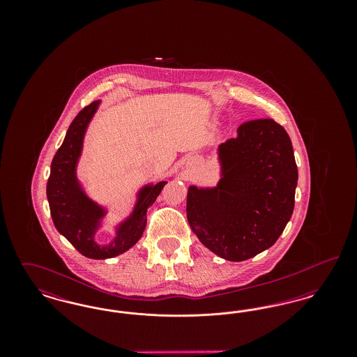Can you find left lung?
Wrapping results in <instances>:
<instances>
[{"instance_id": "8db88e82", "label": "left lung", "mask_w": 357, "mask_h": 357, "mask_svg": "<svg viewBox=\"0 0 357 357\" xmlns=\"http://www.w3.org/2000/svg\"><path fill=\"white\" fill-rule=\"evenodd\" d=\"M215 187H188L187 221L198 239L227 261L269 249L294 208L298 171L288 132L273 119L246 121L217 150Z\"/></svg>"}]
</instances>
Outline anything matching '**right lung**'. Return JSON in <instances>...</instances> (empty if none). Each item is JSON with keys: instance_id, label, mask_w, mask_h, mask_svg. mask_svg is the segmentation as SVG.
Here are the masks:
<instances>
[{"instance_id": "1", "label": "right lung", "mask_w": 357, "mask_h": 357, "mask_svg": "<svg viewBox=\"0 0 357 357\" xmlns=\"http://www.w3.org/2000/svg\"><path fill=\"white\" fill-rule=\"evenodd\" d=\"M100 100L91 102L69 126L61 147L53 156L47 197L52 220L57 231L68 239L79 253L92 259H105L123 255L140 239L147 223V208L155 202L166 181L142 187L136 194L132 213L115 229V238L108 245L95 241L102 227L107 208L92 201L77 179L76 169L83 151L86 128L96 114Z\"/></svg>"}]
</instances>
